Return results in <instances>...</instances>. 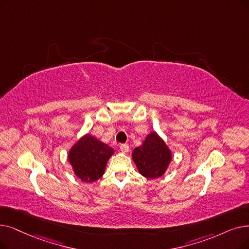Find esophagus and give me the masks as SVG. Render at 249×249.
<instances>
[{"mask_svg":"<svg viewBox=\"0 0 249 249\" xmlns=\"http://www.w3.org/2000/svg\"><path fill=\"white\" fill-rule=\"evenodd\" d=\"M120 149L123 154H127L129 151V146H128V144H121Z\"/></svg>","mask_w":249,"mask_h":249,"instance_id":"obj_1","label":"esophagus"}]
</instances>
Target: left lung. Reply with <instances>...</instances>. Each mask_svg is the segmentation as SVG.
<instances>
[{"instance_id":"left-lung-1","label":"left lung","mask_w":249,"mask_h":249,"mask_svg":"<svg viewBox=\"0 0 249 249\" xmlns=\"http://www.w3.org/2000/svg\"><path fill=\"white\" fill-rule=\"evenodd\" d=\"M172 159V150L156 131L148 133L142 144L132 151V160L138 172L147 179L163 176Z\"/></svg>"}]
</instances>
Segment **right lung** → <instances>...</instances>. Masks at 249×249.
Listing matches in <instances>:
<instances>
[{
    "instance_id": "1",
    "label": "right lung",
    "mask_w": 249,
    "mask_h": 249,
    "mask_svg": "<svg viewBox=\"0 0 249 249\" xmlns=\"http://www.w3.org/2000/svg\"><path fill=\"white\" fill-rule=\"evenodd\" d=\"M114 149L89 133L81 136L70 148L68 161L81 181L92 183L105 174L107 160Z\"/></svg>"
}]
</instances>
